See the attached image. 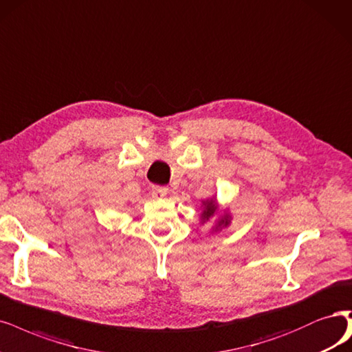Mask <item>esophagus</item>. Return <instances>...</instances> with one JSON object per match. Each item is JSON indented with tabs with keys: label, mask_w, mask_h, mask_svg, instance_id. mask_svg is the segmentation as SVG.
<instances>
[{
	"label": "esophagus",
	"mask_w": 352,
	"mask_h": 352,
	"mask_svg": "<svg viewBox=\"0 0 352 352\" xmlns=\"http://www.w3.org/2000/svg\"><path fill=\"white\" fill-rule=\"evenodd\" d=\"M167 192H168V189L166 186H153L151 195H153V198L159 199V198H164L167 195Z\"/></svg>",
	"instance_id": "34e87169"
}]
</instances>
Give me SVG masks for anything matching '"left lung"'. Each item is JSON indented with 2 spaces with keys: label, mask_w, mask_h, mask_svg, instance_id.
Returning <instances> with one entry per match:
<instances>
[{
  "label": "left lung",
  "mask_w": 352,
  "mask_h": 352,
  "mask_svg": "<svg viewBox=\"0 0 352 352\" xmlns=\"http://www.w3.org/2000/svg\"><path fill=\"white\" fill-rule=\"evenodd\" d=\"M204 210H202V212H201V223L204 224V223H207V221H210L211 218L214 217V214L217 212V204H215V199H210V201H204ZM230 224V215L228 214H224L220 220H218V223L215 224V232L217 230H220V228H223V227H227Z\"/></svg>",
  "instance_id": "obj_1"
}]
</instances>
